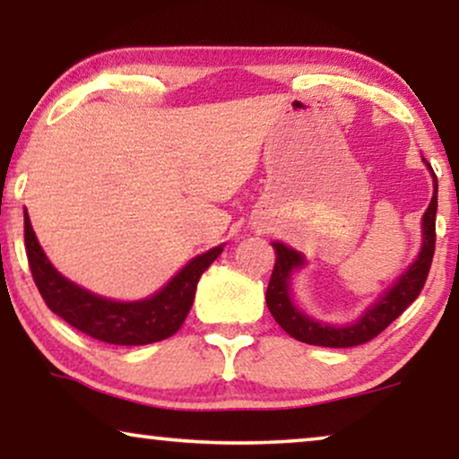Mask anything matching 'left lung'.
Here are the masks:
<instances>
[{
	"instance_id": "left-lung-1",
	"label": "left lung",
	"mask_w": 459,
	"mask_h": 459,
	"mask_svg": "<svg viewBox=\"0 0 459 459\" xmlns=\"http://www.w3.org/2000/svg\"><path fill=\"white\" fill-rule=\"evenodd\" d=\"M426 162V159H424ZM429 171L432 173V200L422 217V248H420L418 259L407 267L405 273L399 275V280L376 300V303L366 309V313L353 324L347 325H332L322 324L317 319H313L299 309L294 305L290 297V280L292 273L305 265V256L290 247L281 242H273L275 250V265L272 280L267 286V307L272 311L275 322L281 325V330L288 332L292 338H297L300 342L307 344H317V347H332V349H347L357 347L372 341L386 328L388 324H393L413 300L418 299V294L422 292L424 281L429 278L430 265H432V255H435V225H437V175L432 171L430 162H426Z\"/></svg>"
}]
</instances>
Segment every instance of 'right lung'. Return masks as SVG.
Returning <instances> with one entry per match:
<instances>
[{
  "instance_id": "add662e5",
  "label": "right lung",
  "mask_w": 459,
  "mask_h": 459,
  "mask_svg": "<svg viewBox=\"0 0 459 459\" xmlns=\"http://www.w3.org/2000/svg\"><path fill=\"white\" fill-rule=\"evenodd\" d=\"M24 247H27L30 273L49 311L96 341L125 344V347L159 342L173 336L192 309L200 275L223 250L221 244L198 255L152 297L121 303V300L98 297L56 272L41 244L37 242L27 212H24Z\"/></svg>"
}]
</instances>
